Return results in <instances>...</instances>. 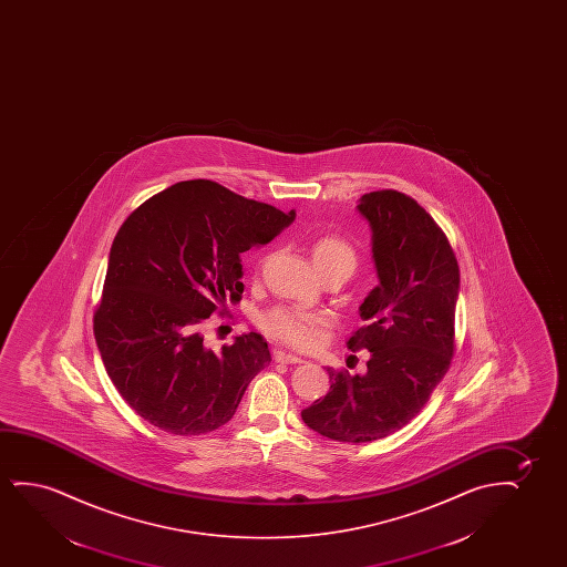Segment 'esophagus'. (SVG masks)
<instances>
[{
    "label": "esophagus",
    "mask_w": 567,
    "mask_h": 567,
    "mask_svg": "<svg viewBox=\"0 0 567 567\" xmlns=\"http://www.w3.org/2000/svg\"><path fill=\"white\" fill-rule=\"evenodd\" d=\"M275 360L280 364H302L303 362L302 358L290 354V352H282V350L275 352Z\"/></svg>",
    "instance_id": "34e87169"
}]
</instances>
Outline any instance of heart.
<instances>
[{"label":"heart","mask_w":567,"mask_h":567,"mask_svg":"<svg viewBox=\"0 0 567 567\" xmlns=\"http://www.w3.org/2000/svg\"><path fill=\"white\" fill-rule=\"evenodd\" d=\"M311 261L321 277L327 272H344L350 277L357 269L358 257L349 241L341 236L327 234L311 244ZM321 323L323 319L316 313L292 308H277L267 311L261 318V327L267 333L300 349H311L313 344H318Z\"/></svg>","instance_id":"1"}]
</instances>
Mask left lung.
I'll list each match as a JSON object with an SVG mask.
<instances>
[{"label":"left lung","instance_id":"1","mask_svg":"<svg viewBox=\"0 0 567 567\" xmlns=\"http://www.w3.org/2000/svg\"><path fill=\"white\" fill-rule=\"evenodd\" d=\"M372 230L380 285L365 296L368 326L349 349L370 350L368 370L327 368L331 389L302 411L306 426L342 443H365L409 424L450 370L458 298V265L445 234L419 203L385 189L357 207Z\"/></svg>","mask_w":567,"mask_h":567}]
</instances>
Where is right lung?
Returning a JSON list of instances; mask_svg holds the SVG:
<instances>
[{
	"label": "right lung",
	"instance_id": "obj_1",
	"mask_svg": "<svg viewBox=\"0 0 567 567\" xmlns=\"http://www.w3.org/2000/svg\"><path fill=\"white\" fill-rule=\"evenodd\" d=\"M295 218V209L209 179L166 187L125 218L110 248L94 339L141 419L176 435L207 434L233 419L271 352L257 333L215 352L203 342V319L240 302V254L269 244Z\"/></svg>",
	"mask_w": 567,
	"mask_h": 567
}]
</instances>
